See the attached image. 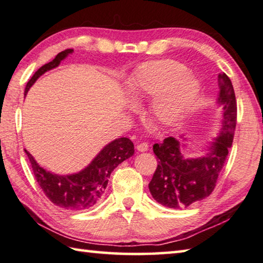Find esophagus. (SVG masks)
Returning <instances> with one entry per match:
<instances>
[{
    "mask_svg": "<svg viewBox=\"0 0 263 263\" xmlns=\"http://www.w3.org/2000/svg\"><path fill=\"white\" fill-rule=\"evenodd\" d=\"M148 147H149V146H148V144H146V142H141V144L137 146V149L141 152V153H144V152L148 151Z\"/></svg>",
    "mask_w": 263,
    "mask_h": 263,
    "instance_id": "1",
    "label": "esophagus"
}]
</instances>
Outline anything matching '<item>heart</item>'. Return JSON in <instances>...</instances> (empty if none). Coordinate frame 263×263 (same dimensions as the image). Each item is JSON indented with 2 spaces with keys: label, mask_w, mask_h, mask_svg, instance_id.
I'll use <instances>...</instances> for the list:
<instances>
[{
  "label": "heart",
  "mask_w": 263,
  "mask_h": 263,
  "mask_svg": "<svg viewBox=\"0 0 263 263\" xmlns=\"http://www.w3.org/2000/svg\"><path fill=\"white\" fill-rule=\"evenodd\" d=\"M201 83L184 64L165 60L141 65L127 80L126 93L133 103L153 100L151 112L160 125L174 126L197 100Z\"/></svg>",
  "instance_id": "1"
}]
</instances>
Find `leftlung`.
<instances>
[{"instance_id":"8db88e82","label":"left lung","mask_w":263,"mask_h":263,"mask_svg":"<svg viewBox=\"0 0 263 263\" xmlns=\"http://www.w3.org/2000/svg\"><path fill=\"white\" fill-rule=\"evenodd\" d=\"M218 78L216 103L221 107V119L216 137L202 148H194L195 151L186 144L189 139L183 136L180 139L169 137L153 146L159 164L148 187L152 197L162 206L174 209L189 207L209 197L215 189L232 145L237 121L236 95L231 80L226 73ZM193 151L198 155L189 157Z\"/></svg>"}]
</instances>
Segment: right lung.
Listing matches in <instances>:
<instances>
[{
  "instance_id": "1",
  "label": "right lung",
  "mask_w": 263,
  "mask_h": 263,
  "mask_svg": "<svg viewBox=\"0 0 263 263\" xmlns=\"http://www.w3.org/2000/svg\"><path fill=\"white\" fill-rule=\"evenodd\" d=\"M72 52L73 49L61 51L51 62L41 66L26 84L24 95L26 97L33 84L42 74L57 68ZM25 153L37 184L52 203L68 211H84L99 202L106 191L112 170L135 154V146L127 138H117L104 146L84 169L69 175L51 173L37 163L27 149Z\"/></svg>"
}]
</instances>
